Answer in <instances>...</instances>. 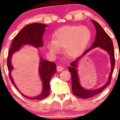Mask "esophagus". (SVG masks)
<instances>
[{"mask_svg": "<svg viewBox=\"0 0 120 120\" xmlns=\"http://www.w3.org/2000/svg\"><path fill=\"white\" fill-rule=\"evenodd\" d=\"M56 68H57V71H59V72L63 71V70H64V68L61 66H57Z\"/></svg>", "mask_w": 120, "mask_h": 120, "instance_id": "obj_1", "label": "esophagus"}]
</instances>
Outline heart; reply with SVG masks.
Masks as SVG:
<instances>
[{"label":"heart","mask_w":120,"mask_h":120,"mask_svg":"<svg viewBox=\"0 0 120 120\" xmlns=\"http://www.w3.org/2000/svg\"><path fill=\"white\" fill-rule=\"evenodd\" d=\"M90 36V31L86 26H65L56 32L54 41L48 43L47 46L52 53H57L59 48L64 47L67 55L72 57H76L86 49Z\"/></svg>","instance_id":"1"}]
</instances>
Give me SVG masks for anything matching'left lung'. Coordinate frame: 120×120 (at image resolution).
Listing matches in <instances>:
<instances>
[{"instance_id":"8db88e82","label":"left lung","mask_w":120,"mask_h":120,"mask_svg":"<svg viewBox=\"0 0 120 120\" xmlns=\"http://www.w3.org/2000/svg\"><path fill=\"white\" fill-rule=\"evenodd\" d=\"M92 22L95 26V29H96L97 33L94 42L93 43L92 46L84 52L82 55L75 60L74 61H72L70 64L71 66L68 67V70L71 74V79H72V89L73 93L76 96L81 98L87 99L91 97H94L100 92H102L105 88L110 84L111 81V77L113 71H114L115 64V55H114V48L113 45L112 41H111V38L105 32L101 26L99 24L98 22L94 20H92ZM99 46L108 52L109 54L111 59V66L112 69L111 72L110 74V76L109 77L108 81L107 83L103 87L100 89L95 90H87L83 89L80 86L78 76L77 74V70L76 68L77 67V64L78 62L79 59L84 55V54L89 51L91 49L94 47Z\"/></svg>"}]
</instances>
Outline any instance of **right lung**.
<instances>
[{
	"mask_svg": "<svg viewBox=\"0 0 120 120\" xmlns=\"http://www.w3.org/2000/svg\"><path fill=\"white\" fill-rule=\"evenodd\" d=\"M47 25L39 23H31L28 25L21 30L20 32L16 36L12 41L11 45L9 49L7 58V65L9 75L12 83L16 88L14 83L12 77L11 76V71L13 69V67L11 64V58L12 55L16 51L21 48L25 44H30L36 48L41 47L43 46V35L45 28ZM56 71V67L54 62H50L47 60L41 59L39 66V74L41 81L43 82V91L41 94L37 97L31 98L21 94L27 98L30 99L41 100L47 98L50 94V81L52 75ZM20 92V91H19Z\"/></svg>",
	"mask_w": 120,
	"mask_h": 120,
	"instance_id": "right-lung-1",
	"label": "right lung"
}]
</instances>
